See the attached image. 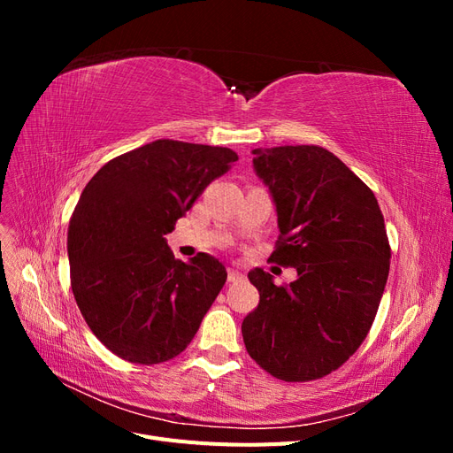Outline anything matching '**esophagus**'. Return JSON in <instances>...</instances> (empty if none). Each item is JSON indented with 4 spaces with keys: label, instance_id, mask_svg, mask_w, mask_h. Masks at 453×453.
Masks as SVG:
<instances>
[{
    "label": "esophagus",
    "instance_id": "1",
    "mask_svg": "<svg viewBox=\"0 0 453 453\" xmlns=\"http://www.w3.org/2000/svg\"><path fill=\"white\" fill-rule=\"evenodd\" d=\"M226 276H228V281H240L243 278V273L236 268H228L226 270Z\"/></svg>",
    "mask_w": 453,
    "mask_h": 453
}]
</instances>
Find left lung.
<instances>
[{
  "label": "left lung",
  "mask_w": 453,
  "mask_h": 453,
  "mask_svg": "<svg viewBox=\"0 0 453 453\" xmlns=\"http://www.w3.org/2000/svg\"><path fill=\"white\" fill-rule=\"evenodd\" d=\"M253 166L278 211L272 263L296 268L293 283L248 273L260 295L243 319L251 359L283 381L319 380L365 342L386 289L391 248L378 200L319 145L253 150Z\"/></svg>",
  "instance_id": "obj_1"
}]
</instances>
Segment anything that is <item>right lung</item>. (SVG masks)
I'll list each match as a JSON object with an SVG mask.
<instances>
[{"instance_id":"add662e5","label":"right lung","mask_w":453,"mask_h":453,"mask_svg":"<svg viewBox=\"0 0 453 453\" xmlns=\"http://www.w3.org/2000/svg\"><path fill=\"white\" fill-rule=\"evenodd\" d=\"M238 155L228 147L157 140L102 166L67 226L75 303L117 357L158 365L195 338L226 281L217 258L177 260L164 236Z\"/></svg>"}]
</instances>
